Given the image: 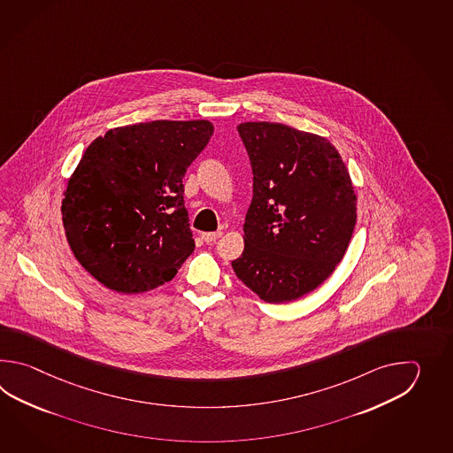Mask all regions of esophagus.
Listing matches in <instances>:
<instances>
[{
  "mask_svg": "<svg viewBox=\"0 0 453 453\" xmlns=\"http://www.w3.org/2000/svg\"><path fill=\"white\" fill-rule=\"evenodd\" d=\"M222 236V231H213V233H203L201 238H203L207 244H212L215 241L219 240Z\"/></svg>",
  "mask_w": 453,
  "mask_h": 453,
  "instance_id": "esophagus-1",
  "label": "esophagus"
}]
</instances>
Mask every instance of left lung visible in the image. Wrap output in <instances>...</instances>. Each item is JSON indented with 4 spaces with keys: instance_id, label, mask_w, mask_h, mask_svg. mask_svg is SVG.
Listing matches in <instances>:
<instances>
[{
    "instance_id": "8db88e82",
    "label": "left lung",
    "mask_w": 453,
    "mask_h": 453,
    "mask_svg": "<svg viewBox=\"0 0 453 453\" xmlns=\"http://www.w3.org/2000/svg\"><path fill=\"white\" fill-rule=\"evenodd\" d=\"M252 166V201L236 277L267 303L308 295L343 259L357 194L337 149L322 135L269 121L238 126Z\"/></svg>"
}]
</instances>
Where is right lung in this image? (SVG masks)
Here are the masks:
<instances>
[{"instance_id":"add662e5","label":"right lung","mask_w":453,"mask_h":453,"mask_svg":"<svg viewBox=\"0 0 453 453\" xmlns=\"http://www.w3.org/2000/svg\"><path fill=\"white\" fill-rule=\"evenodd\" d=\"M212 134L207 119H157L110 129L87 147L61 213L74 257L106 288H157L193 254L183 178Z\"/></svg>"}]
</instances>
